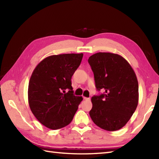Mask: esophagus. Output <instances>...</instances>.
<instances>
[{
    "instance_id": "34e87169",
    "label": "esophagus",
    "mask_w": 159,
    "mask_h": 159,
    "mask_svg": "<svg viewBox=\"0 0 159 159\" xmlns=\"http://www.w3.org/2000/svg\"><path fill=\"white\" fill-rule=\"evenodd\" d=\"M83 99L85 100H90V98H86V97H83Z\"/></svg>"
}]
</instances>
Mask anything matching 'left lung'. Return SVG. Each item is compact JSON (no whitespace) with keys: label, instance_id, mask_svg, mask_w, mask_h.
Instances as JSON below:
<instances>
[{"label":"left lung","instance_id":"left-lung-1","mask_svg":"<svg viewBox=\"0 0 159 159\" xmlns=\"http://www.w3.org/2000/svg\"><path fill=\"white\" fill-rule=\"evenodd\" d=\"M88 62L97 90H104L92 98L89 116L104 130H120L137 109L139 85L136 74L127 61L117 54L98 52L89 57Z\"/></svg>","mask_w":159,"mask_h":159}]
</instances>
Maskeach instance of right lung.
<instances>
[{
  "label": "right lung",
  "mask_w": 159,
  "mask_h": 159,
  "mask_svg": "<svg viewBox=\"0 0 159 159\" xmlns=\"http://www.w3.org/2000/svg\"><path fill=\"white\" fill-rule=\"evenodd\" d=\"M83 56V53L49 56L33 70L29 83V104L37 120L50 129L68 125L83 100L82 96L74 95L71 81Z\"/></svg>",
  "instance_id": "1"
}]
</instances>
